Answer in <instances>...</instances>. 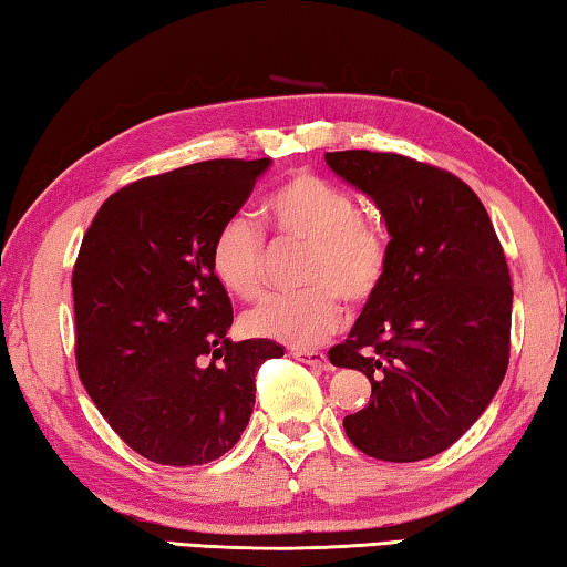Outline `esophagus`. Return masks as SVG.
Returning a JSON list of instances; mask_svg holds the SVG:
<instances>
[{"instance_id":"1","label":"esophagus","mask_w":567,"mask_h":567,"mask_svg":"<svg viewBox=\"0 0 567 567\" xmlns=\"http://www.w3.org/2000/svg\"><path fill=\"white\" fill-rule=\"evenodd\" d=\"M293 354V359H299L301 364H309V367H313V369H319V371H329L331 369V364H329V359H327V354H321V351H309V349H293L291 351Z\"/></svg>"}]
</instances>
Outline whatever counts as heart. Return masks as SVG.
Listing matches in <instances>:
<instances>
[{"label": "heart", "mask_w": 567, "mask_h": 567, "mask_svg": "<svg viewBox=\"0 0 567 567\" xmlns=\"http://www.w3.org/2000/svg\"><path fill=\"white\" fill-rule=\"evenodd\" d=\"M261 220L278 248L303 246L301 293L274 299L244 319L248 333L296 349H313L344 323V306L361 309L382 291L389 271L384 228L361 213V203L317 173H293L268 193ZM268 250L261 228L228 216L210 240V271L240 301L266 293Z\"/></svg>", "instance_id": "heart-1"}]
</instances>
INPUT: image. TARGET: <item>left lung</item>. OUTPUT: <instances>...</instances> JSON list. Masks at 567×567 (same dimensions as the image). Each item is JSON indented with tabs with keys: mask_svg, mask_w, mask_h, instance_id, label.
Returning a JSON list of instances; mask_svg holds the SVG:
<instances>
[{
	"mask_svg": "<svg viewBox=\"0 0 567 567\" xmlns=\"http://www.w3.org/2000/svg\"><path fill=\"white\" fill-rule=\"evenodd\" d=\"M386 220L389 271L333 367L369 379L364 410L344 416L369 457L416 462L457 442L487 410L509 361L513 286L503 244L465 181L396 153H327Z\"/></svg>",
	"mask_w": 567,
	"mask_h": 567,
	"instance_id": "obj_1",
	"label": "left lung"
}]
</instances>
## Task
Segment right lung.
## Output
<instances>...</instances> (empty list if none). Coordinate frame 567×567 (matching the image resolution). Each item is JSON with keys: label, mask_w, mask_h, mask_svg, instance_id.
<instances>
[{"label": "right lung", "mask_w": 567, "mask_h": 567, "mask_svg": "<svg viewBox=\"0 0 567 567\" xmlns=\"http://www.w3.org/2000/svg\"><path fill=\"white\" fill-rule=\"evenodd\" d=\"M271 157L206 161L125 185L102 203L72 271L74 359L100 414L157 465L218 460L240 440L271 339L230 341L234 306L210 240Z\"/></svg>", "instance_id": "1"}]
</instances>
